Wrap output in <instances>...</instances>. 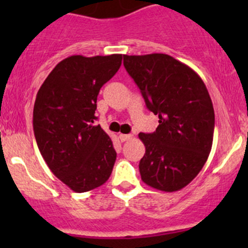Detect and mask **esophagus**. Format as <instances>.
Segmentation results:
<instances>
[{
  "mask_svg": "<svg viewBox=\"0 0 248 248\" xmlns=\"http://www.w3.org/2000/svg\"><path fill=\"white\" fill-rule=\"evenodd\" d=\"M119 138H120V140H121V141H127V140L132 139V136H131V134H120Z\"/></svg>",
  "mask_w": 248,
  "mask_h": 248,
  "instance_id": "obj_1",
  "label": "esophagus"
}]
</instances>
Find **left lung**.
I'll return each mask as SVG.
<instances>
[{
    "instance_id": "8db88e82",
    "label": "left lung",
    "mask_w": 248,
    "mask_h": 248,
    "mask_svg": "<svg viewBox=\"0 0 248 248\" xmlns=\"http://www.w3.org/2000/svg\"><path fill=\"white\" fill-rule=\"evenodd\" d=\"M124 66L159 119L154 133L139 134L145 145L141 180L159 191H179L211 151L215 111L206 86L193 69L166 54L124 55Z\"/></svg>"
}]
</instances>
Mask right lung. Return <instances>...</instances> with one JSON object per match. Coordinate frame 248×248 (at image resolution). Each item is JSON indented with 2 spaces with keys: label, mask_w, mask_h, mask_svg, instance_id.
I'll return each mask as SVG.
<instances>
[{
  "label": "right lung",
  "mask_w": 248,
  "mask_h": 248,
  "mask_svg": "<svg viewBox=\"0 0 248 248\" xmlns=\"http://www.w3.org/2000/svg\"><path fill=\"white\" fill-rule=\"evenodd\" d=\"M122 55H73L56 64L42 84L33 108L37 145L50 170L77 193L106 184L116 151L94 126L97 96L116 74Z\"/></svg>",
  "instance_id": "right-lung-1"
}]
</instances>
